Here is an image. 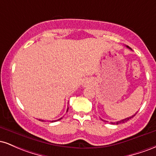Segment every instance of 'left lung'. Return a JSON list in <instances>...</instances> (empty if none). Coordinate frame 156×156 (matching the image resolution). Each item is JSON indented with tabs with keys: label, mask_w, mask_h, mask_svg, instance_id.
Here are the masks:
<instances>
[{
	"label": "left lung",
	"mask_w": 156,
	"mask_h": 156,
	"mask_svg": "<svg viewBox=\"0 0 156 156\" xmlns=\"http://www.w3.org/2000/svg\"><path fill=\"white\" fill-rule=\"evenodd\" d=\"M126 47L128 48H130L129 47H128V46H126ZM130 49L131 50V48H130ZM136 113L135 114H133V115H132L131 117H128V118H125V119H122V120H120V121H117V122H111V123H112V125H119V124H122V123H125V122H126L127 121L129 120V119H132V118H133V117H134V116L136 115ZM102 120L105 122V120H103V119H102ZM105 122H106V121H105Z\"/></svg>",
	"instance_id": "8db88e82"
}]
</instances>
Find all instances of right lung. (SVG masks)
I'll return each instance as SVG.
<instances>
[{"label":"right lung","mask_w":156,"mask_h":156,"mask_svg":"<svg viewBox=\"0 0 156 156\" xmlns=\"http://www.w3.org/2000/svg\"><path fill=\"white\" fill-rule=\"evenodd\" d=\"M68 109H69V108H67V111H68ZM60 119H62V118H61V119H58V120H60ZM39 121H42V122H44V120H42V119H39ZM58 120H54V121H52V122H55V121H58Z\"/></svg>","instance_id":"add662e5"}]
</instances>
